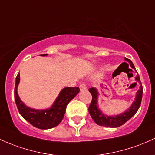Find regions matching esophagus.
<instances>
[{"mask_svg":"<svg viewBox=\"0 0 155 155\" xmlns=\"http://www.w3.org/2000/svg\"><path fill=\"white\" fill-rule=\"evenodd\" d=\"M79 88H80L81 91H85V90H87L86 84L84 83H81L80 85H79Z\"/></svg>","mask_w":155,"mask_h":155,"instance_id":"34e87169","label":"esophagus"}]
</instances>
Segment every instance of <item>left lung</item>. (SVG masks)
<instances>
[{"label":"left lung","instance_id":"1","mask_svg":"<svg viewBox=\"0 0 155 155\" xmlns=\"http://www.w3.org/2000/svg\"><path fill=\"white\" fill-rule=\"evenodd\" d=\"M125 60L130 63V66L132 68L135 69V66H134L133 63H132L130 59L125 57ZM135 80L140 83V89L137 91V93H136L135 101L127 111H125L123 113L119 114L118 115H115V116H108V115L103 114L101 111H100V110L98 107V104H97L98 96V91L94 87L90 88L89 92L92 95V101L91 104H90L89 108H88V110H89V113L92 118H93V120L96 122L97 124L106 127L115 128V127H120L121 125L124 124L127 120H130L133 115H135V113H137V111L140 106L143 96V87L138 75H137V76L135 77Z\"/></svg>","mask_w":155,"mask_h":155}]
</instances>
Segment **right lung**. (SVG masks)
Here are the masks:
<instances>
[{
	"label": "right lung",
	"mask_w": 155,
	"mask_h": 155,
	"mask_svg": "<svg viewBox=\"0 0 155 155\" xmlns=\"http://www.w3.org/2000/svg\"><path fill=\"white\" fill-rule=\"evenodd\" d=\"M47 55L45 54L41 56L45 57ZM19 82L20 74H18L16 77L15 87V99L18 111L25 120L34 127L41 130H48L57 127L64 118L67 105L79 93V88L78 87H64L59 93L54 104L50 108L41 110H35L25 106L18 96L17 90Z\"/></svg>",
	"instance_id": "1"
}]
</instances>
